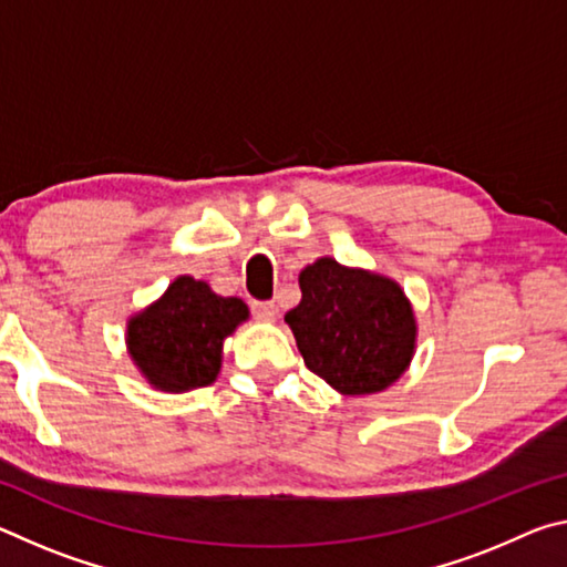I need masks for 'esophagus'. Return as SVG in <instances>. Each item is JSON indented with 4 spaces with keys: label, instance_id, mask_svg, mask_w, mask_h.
<instances>
[{
    "label": "esophagus",
    "instance_id": "esophagus-1",
    "mask_svg": "<svg viewBox=\"0 0 567 567\" xmlns=\"http://www.w3.org/2000/svg\"><path fill=\"white\" fill-rule=\"evenodd\" d=\"M252 315L260 322H275L277 305L275 302H252Z\"/></svg>",
    "mask_w": 567,
    "mask_h": 567
}]
</instances>
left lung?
Segmentation results:
<instances>
[{"instance_id":"left-lung-1","label":"left lung","mask_w":567,"mask_h":567,"mask_svg":"<svg viewBox=\"0 0 567 567\" xmlns=\"http://www.w3.org/2000/svg\"><path fill=\"white\" fill-rule=\"evenodd\" d=\"M302 300L285 315L305 364L340 395L398 382L417 348V320L400 282L320 257L300 272Z\"/></svg>"}]
</instances>
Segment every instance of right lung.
I'll return each mask as SVG.
<instances>
[{"label":"right lung","instance_id":"1","mask_svg":"<svg viewBox=\"0 0 567 567\" xmlns=\"http://www.w3.org/2000/svg\"><path fill=\"white\" fill-rule=\"evenodd\" d=\"M249 307L217 295L205 280L179 275L145 310L127 320V352L140 375L159 392L213 385L223 368V344Z\"/></svg>","mask_w":567,"mask_h":567}]
</instances>
